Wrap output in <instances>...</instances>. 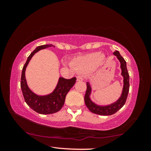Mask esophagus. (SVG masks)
Wrapping results in <instances>:
<instances>
[{
  "mask_svg": "<svg viewBox=\"0 0 151 151\" xmlns=\"http://www.w3.org/2000/svg\"><path fill=\"white\" fill-rule=\"evenodd\" d=\"M83 80V78L81 75H78L76 76V81H82Z\"/></svg>",
  "mask_w": 151,
  "mask_h": 151,
  "instance_id": "obj_1",
  "label": "esophagus"
}]
</instances>
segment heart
<instances>
[{
	"label": "heart",
	"instance_id": "b5f03b06",
	"mask_svg": "<svg viewBox=\"0 0 151 151\" xmlns=\"http://www.w3.org/2000/svg\"><path fill=\"white\" fill-rule=\"evenodd\" d=\"M104 60V56L99 54V52L90 53L76 59L73 63V67L76 70L88 72L94 69Z\"/></svg>",
	"mask_w": 151,
	"mask_h": 151
}]
</instances>
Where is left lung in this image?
Instances as JSON below:
<instances>
[{"label": "left lung", "mask_w": 151, "mask_h": 151, "mask_svg": "<svg viewBox=\"0 0 151 151\" xmlns=\"http://www.w3.org/2000/svg\"><path fill=\"white\" fill-rule=\"evenodd\" d=\"M113 54L116 56L117 58L121 63V68L122 70L121 75L124 78V85L122 88V92L121 96L118 99V101L115 103H112L110 105L106 106H99L94 103L90 99V94L91 93V87L89 83H86V91L85 95V103L86 106L89 109V111L93 112V113L99 114V115L108 116L112 115L121 109L124 104L126 103L128 94L129 91V75L127 68V63L123 57L120 55L118 50H115Z\"/></svg>", "instance_id": "8db88e82"}]
</instances>
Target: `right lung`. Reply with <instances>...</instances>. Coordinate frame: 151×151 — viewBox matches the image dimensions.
I'll return each instance as SVG.
<instances>
[{
  "label": "right lung",
  "instance_id": "1",
  "mask_svg": "<svg viewBox=\"0 0 151 151\" xmlns=\"http://www.w3.org/2000/svg\"><path fill=\"white\" fill-rule=\"evenodd\" d=\"M51 47H52V45H41L37 47L35 50L32 51V52L28 57L27 62L23 66L21 79H20V88L25 102L35 112L42 114H52L59 111L65 103L66 94L75 85L76 80V77L70 79L60 77L54 91L52 93L45 96L37 95L29 88L27 80L25 78V70L28 64L36 52L41 49H45L46 48Z\"/></svg>",
  "mask_w": 151,
  "mask_h": 151
}]
</instances>
